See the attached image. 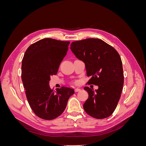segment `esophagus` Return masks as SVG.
<instances>
[{"label":"esophagus","mask_w":146,"mask_h":146,"mask_svg":"<svg viewBox=\"0 0 146 146\" xmlns=\"http://www.w3.org/2000/svg\"><path fill=\"white\" fill-rule=\"evenodd\" d=\"M81 91V89H80V88H76L75 89V92H80Z\"/></svg>","instance_id":"obj_1"}]
</instances>
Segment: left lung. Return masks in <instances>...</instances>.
Masks as SVG:
<instances>
[{
	"mask_svg": "<svg viewBox=\"0 0 146 146\" xmlns=\"http://www.w3.org/2000/svg\"><path fill=\"white\" fill-rule=\"evenodd\" d=\"M70 49L85 64L88 85L98 86V90L86 86L89 96L83 104L87 114L96 119L111 116L120 99L123 85L121 56L115 48L98 38L72 42Z\"/></svg>",
	"mask_w": 146,
	"mask_h": 146,
	"instance_id": "1",
	"label": "left lung"
}]
</instances>
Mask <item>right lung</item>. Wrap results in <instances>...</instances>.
<instances>
[{"mask_svg": "<svg viewBox=\"0 0 146 146\" xmlns=\"http://www.w3.org/2000/svg\"><path fill=\"white\" fill-rule=\"evenodd\" d=\"M69 41L44 38L31 44L22 61L21 78L31 108L45 120L60 116L74 94L72 88L62 87L56 91L49 86L50 76L56 75L68 50Z\"/></svg>", "mask_w": 146, "mask_h": 146, "instance_id": "obj_1", "label": "right lung"}]
</instances>
